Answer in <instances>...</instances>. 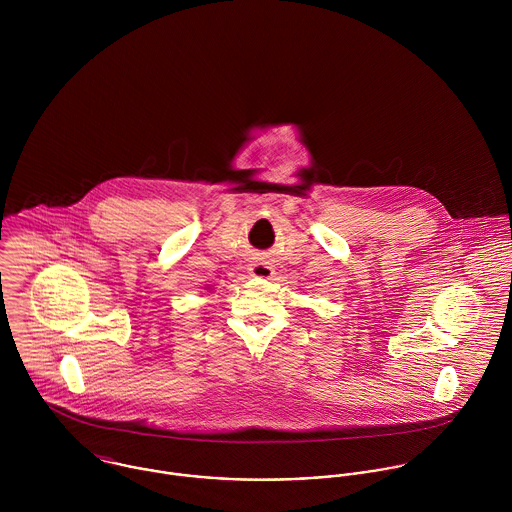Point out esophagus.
I'll return each mask as SVG.
<instances>
[{
    "label": "esophagus",
    "mask_w": 512,
    "mask_h": 512,
    "mask_svg": "<svg viewBox=\"0 0 512 512\" xmlns=\"http://www.w3.org/2000/svg\"><path fill=\"white\" fill-rule=\"evenodd\" d=\"M250 274L260 280H270L274 276V268L268 262H256L250 266Z\"/></svg>",
    "instance_id": "obj_1"
}]
</instances>
